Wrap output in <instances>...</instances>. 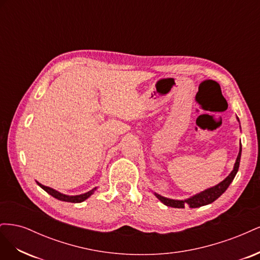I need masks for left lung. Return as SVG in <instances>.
<instances>
[{"instance_id":"8db88e82","label":"left lung","mask_w":260,"mask_h":260,"mask_svg":"<svg viewBox=\"0 0 260 260\" xmlns=\"http://www.w3.org/2000/svg\"><path fill=\"white\" fill-rule=\"evenodd\" d=\"M238 121L240 122L239 118L237 117ZM241 128V125H240ZM241 154H242V144L240 142V149H239V154L237 157V160H235V164L233 166V170L230 172L229 176H228L224 180H222L221 182H219L218 184L208 187L206 190H204L198 194H194L190 198H187L185 200H174V199H168L165 198V196H161L160 194H157L154 192V195L158 199L162 204H165L166 206L169 207H174V208H184L185 206H188L190 208H198L201 206H205L208 205V204H211L212 202H215L218 198L221 196L231 182L233 181L235 175L238 174V170L240 167V160H241Z\"/></svg>"}]
</instances>
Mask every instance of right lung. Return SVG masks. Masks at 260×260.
I'll list each match as a JSON object with an SVG mask.
<instances>
[{
  "label": "right lung",
  "instance_id": "right-lung-1",
  "mask_svg": "<svg viewBox=\"0 0 260 260\" xmlns=\"http://www.w3.org/2000/svg\"><path fill=\"white\" fill-rule=\"evenodd\" d=\"M37 183H38L39 186L42 187L46 193H49L50 195H52L53 198L57 199L59 201H62V202H69V203H81V202H83L85 200H88L90 196L96 191V188H98V186H96V187L92 188L91 191L86 192V193H83V194H79V195H67V194L60 193V192H58L56 190H54V188H52L50 186H45V185L41 184L40 182H38V181H37Z\"/></svg>",
  "mask_w": 260,
  "mask_h": 260
}]
</instances>
